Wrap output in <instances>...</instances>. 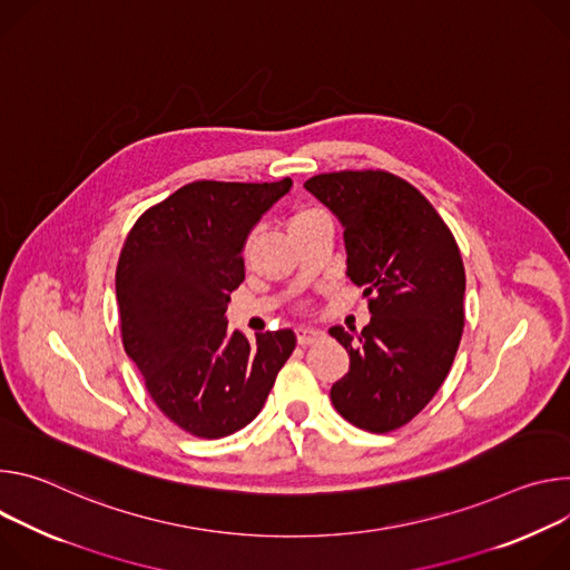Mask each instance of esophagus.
I'll use <instances>...</instances> for the list:
<instances>
[{
	"mask_svg": "<svg viewBox=\"0 0 570 570\" xmlns=\"http://www.w3.org/2000/svg\"><path fill=\"white\" fill-rule=\"evenodd\" d=\"M322 337V331L320 328H309V326H298L296 328V340L301 346H307L312 342H317Z\"/></svg>",
	"mask_w": 570,
	"mask_h": 570,
	"instance_id": "34e87169",
	"label": "esophagus"
}]
</instances>
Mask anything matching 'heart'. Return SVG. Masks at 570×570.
Returning <instances> with one entry per match:
<instances>
[{"label": "heart", "instance_id": "b5f03b06", "mask_svg": "<svg viewBox=\"0 0 570 570\" xmlns=\"http://www.w3.org/2000/svg\"><path fill=\"white\" fill-rule=\"evenodd\" d=\"M314 215H322L320 210H301L292 222H301V219H309V217H314Z\"/></svg>", "mask_w": 570, "mask_h": 570}]
</instances>
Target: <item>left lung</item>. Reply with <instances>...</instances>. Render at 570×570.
Returning a JSON list of instances; mask_svg holds the SVG:
<instances>
[{"mask_svg":"<svg viewBox=\"0 0 570 570\" xmlns=\"http://www.w3.org/2000/svg\"><path fill=\"white\" fill-rule=\"evenodd\" d=\"M344 228L346 276L364 287L371 322L328 333L348 353L335 410L368 432L412 421L446 381L464 331L466 276L458 242L416 187L387 171L305 180Z\"/></svg>","mask_w":570,"mask_h":570,"instance_id":"obj_1","label":"left lung"}]
</instances>
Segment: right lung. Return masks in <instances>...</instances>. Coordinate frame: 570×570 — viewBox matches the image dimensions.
<instances>
[{
  "label": "right lung",
  "mask_w": 570,
  "mask_h": 570,
  "mask_svg": "<svg viewBox=\"0 0 570 570\" xmlns=\"http://www.w3.org/2000/svg\"><path fill=\"white\" fill-rule=\"evenodd\" d=\"M289 189L292 178L189 183L124 242L115 274L124 351L156 405L189 434L219 439L256 419L296 346L289 328L250 344L226 320L248 233Z\"/></svg>",
  "instance_id": "1"
}]
</instances>
